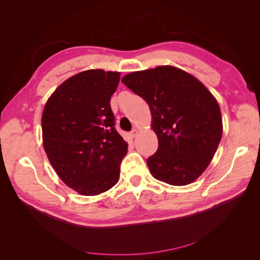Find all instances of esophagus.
Here are the masks:
<instances>
[{"instance_id": "esophagus-1", "label": "esophagus", "mask_w": 260, "mask_h": 260, "mask_svg": "<svg viewBox=\"0 0 260 260\" xmlns=\"http://www.w3.org/2000/svg\"><path fill=\"white\" fill-rule=\"evenodd\" d=\"M138 133H139L138 129H133V130L130 132V136H131L132 138H136V137L138 136Z\"/></svg>"}]
</instances>
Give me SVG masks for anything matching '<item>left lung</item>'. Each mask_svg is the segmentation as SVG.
<instances>
[{
    "mask_svg": "<svg viewBox=\"0 0 260 260\" xmlns=\"http://www.w3.org/2000/svg\"><path fill=\"white\" fill-rule=\"evenodd\" d=\"M121 81L151 109L158 148L146 160L149 171L171 185L192 183L207 168L222 137L216 99L195 77L172 66L131 73Z\"/></svg>",
    "mask_w": 260,
    "mask_h": 260,
    "instance_id": "8db88e82",
    "label": "left lung"
}]
</instances>
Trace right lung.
Returning <instances> with one entry per match:
<instances>
[{
    "label": "right lung",
    "instance_id": "1",
    "mask_svg": "<svg viewBox=\"0 0 260 260\" xmlns=\"http://www.w3.org/2000/svg\"><path fill=\"white\" fill-rule=\"evenodd\" d=\"M120 73L90 69L62 82L42 114L43 147L62 182L86 196L119 180L128 144L115 129L111 98Z\"/></svg>",
    "mask_w": 260,
    "mask_h": 260
}]
</instances>
